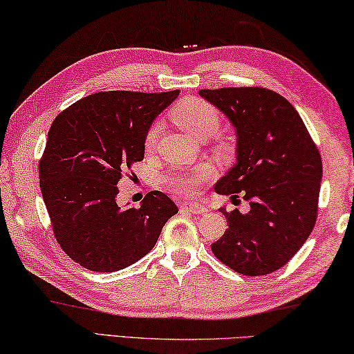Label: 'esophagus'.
<instances>
[{"label": "esophagus", "mask_w": 354, "mask_h": 354, "mask_svg": "<svg viewBox=\"0 0 354 354\" xmlns=\"http://www.w3.org/2000/svg\"><path fill=\"white\" fill-rule=\"evenodd\" d=\"M180 207L183 208V210L194 213V215H202V213L208 212V207H207V205L198 204V202H183V204H182Z\"/></svg>", "instance_id": "esophagus-1"}]
</instances>
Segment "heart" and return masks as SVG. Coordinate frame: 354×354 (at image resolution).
I'll return each instance as SVG.
<instances>
[{"mask_svg": "<svg viewBox=\"0 0 354 354\" xmlns=\"http://www.w3.org/2000/svg\"><path fill=\"white\" fill-rule=\"evenodd\" d=\"M171 119L174 124H177L180 129L188 131L199 139H207L215 135L219 125H221V114L218 109L205 100L201 98H185L180 103L171 109ZM161 133V124L153 122L149 127V130L144 136V147L147 152H152L156 142H158ZM210 177L208 167H196L187 172L172 174L167 177L166 183L169 188L182 196H194L199 193L201 183Z\"/></svg>", "mask_w": 354, "mask_h": 354, "instance_id": "1", "label": "heart"}]
</instances>
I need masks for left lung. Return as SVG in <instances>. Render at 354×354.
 Wrapping results in <instances>:
<instances>
[{
  "label": "left lung",
  "instance_id": "1",
  "mask_svg": "<svg viewBox=\"0 0 354 354\" xmlns=\"http://www.w3.org/2000/svg\"><path fill=\"white\" fill-rule=\"evenodd\" d=\"M199 94L227 115L239 138V161L215 191L249 204L246 213L221 208L229 229L212 252L240 274L273 273L299 251L315 225L320 152L297 109L274 91L257 86Z\"/></svg>",
  "mask_w": 354,
  "mask_h": 354
}]
</instances>
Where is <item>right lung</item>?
<instances>
[{"label": "right lung", "mask_w": 354, "mask_h": 354, "mask_svg": "<svg viewBox=\"0 0 354 354\" xmlns=\"http://www.w3.org/2000/svg\"><path fill=\"white\" fill-rule=\"evenodd\" d=\"M178 94L97 92L51 124L39 160L40 191L55 239L83 268L113 273L138 262L178 212L161 191L147 193L139 208L115 202L124 172L144 158L150 124Z\"/></svg>", "instance_id": "1"}]
</instances>
